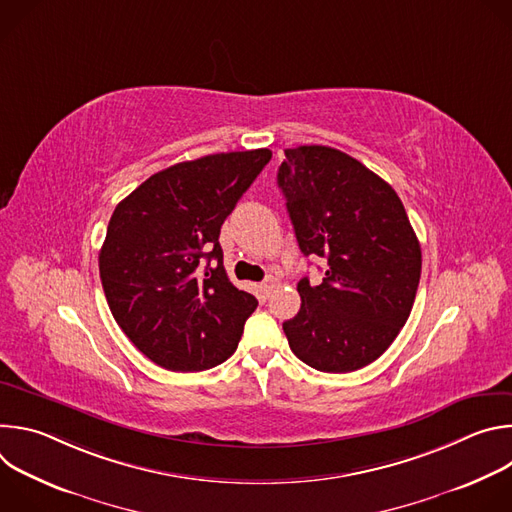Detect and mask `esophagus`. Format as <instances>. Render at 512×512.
<instances>
[{
    "label": "esophagus",
    "mask_w": 512,
    "mask_h": 512,
    "mask_svg": "<svg viewBox=\"0 0 512 512\" xmlns=\"http://www.w3.org/2000/svg\"><path fill=\"white\" fill-rule=\"evenodd\" d=\"M277 285V279L275 277H267L259 287H261V294L267 298L269 294H271V291H273V287Z\"/></svg>",
    "instance_id": "34e87169"
}]
</instances>
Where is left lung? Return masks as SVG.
<instances>
[{"instance_id": "1", "label": "left lung", "mask_w": 512, "mask_h": 512, "mask_svg": "<svg viewBox=\"0 0 512 512\" xmlns=\"http://www.w3.org/2000/svg\"><path fill=\"white\" fill-rule=\"evenodd\" d=\"M277 184L306 257H322L320 285L300 279L302 308L283 322L289 348L322 373L377 360L405 326L421 277V247L397 192L328 145L285 150Z\"/></svg>"}]
</instances>
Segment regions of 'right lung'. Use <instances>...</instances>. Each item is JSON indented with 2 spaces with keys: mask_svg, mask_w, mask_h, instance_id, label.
<instances>
[{
  "mask_svg": "<svg viewBox=\"0 0 512 512\" xmlns=\"http://www.w3.org/2000/svg\"><path fill=\"white\" fill-rule=\"evenodd\" d=\"M269 160L263 148L180 162L115 206L99 253L105 298L119 328L160 367L204 371L237 350L257 300L229 281L218 235Z\"/></svg>",
  "mask_w": 512,
  "mask_h": 512,
  "instance_id": "obj_1",
  "label": "right lung"
}]
</instances>
